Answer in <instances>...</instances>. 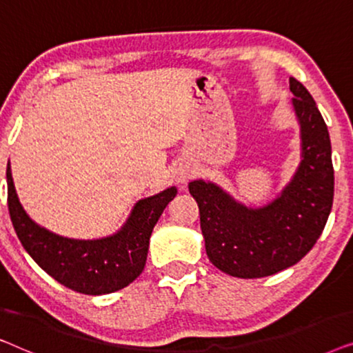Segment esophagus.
<instances>
[{"label":"esophagus","instance_id":"34e87169","mask_svg":"<svg viewBox=\"0 0 353 353\" xmlns=\"http://www.w3.org/2000/svg\"><path fill=\"white\" fill-rule=\"evenodd\" d=\"M192 176V170L188 167H180L176 170V181L178 183H186Z\"/></svg>","mask_w":353,"mask_h":353}]
</instances>
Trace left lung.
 <instances>
[{"label": "left lung", "instance_id": "1", "mask_svg": "<svg viewBox=\"0 0 353 353\" xmlns=\"http://www.w3.org/2000/svg\"><path fill=\"white\" fill-rule=\"evenodd\" d=\"M289 88L301 125L302 161L276 199L252 209L214 183H190L207 257L231 276L263 278L296 265L310 252L330 216L334 197L330 133L305 86L291 77Z\"/></svg>", "mask_w": 353, "mask_h": 353}]
</instances>
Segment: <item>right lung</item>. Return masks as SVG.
<instances>
[{
  "instance_id": "right-lung-1",
  "label": "right lung",
  "mask_w": 353,
  "mask_h": 353,
  "mask_svg": "<svg viewBox=\"0 0 353 353\" xmlns=\"http://www.w3.org/2000/svg\"><path fill=\"white\" fill-rule=\"evenodd\" d=\"M6 178L9 215L23 249L57 283L88 296L119 291L141 274L154 226L176 196V188L172 186L138 201L117 233L81 241L64 238L37 225L19 202L9 163Z\"/></svg>"
}]
</instances>
